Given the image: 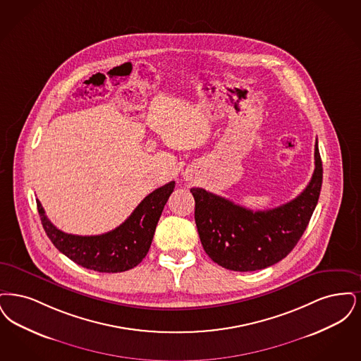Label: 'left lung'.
Listing matches in <instances>:
<instances>
[{
  "label": "left lung",
  "instance_id": "obj_1",
  "mask_svg": "<svg viewBox=\"0 0 361 361\" xmlns=\"http://www.w3.org/2000/svg\"><path fill=\"white\" fill-rule=\"evenodd\" d=\"M314 160L306 188L295 200L268 210L253 212L204 188H191L197 229L209 257L226 269L247 272L274 266L293 251L313 216L322 186L318 142Z\"/></svg>",
  "mask_w": 361,
  "mask_h": 361
}]
</instances>
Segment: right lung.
I'll use <instances>...</instances> for the list:
<instances>
[{
  "label": "right lung",
  "instance_id": "add662e5",
  "mask_svg": "<svg viewBox=\"0 0 361 361\" xmlns=\"http://www.w3.org/2000/svg\"><path fill=\"white\" fill-rule=\"evenodd\" d=\"M175 188V182L148 194L120 226L98 235L64 233L48 220L37 200L42 225L52 244L78 266L97 272H124L141 263L149 251L157 221Z\"/></svg>",
  "mask_w": 361,
  "mask_h": 361
}]
</instances>
